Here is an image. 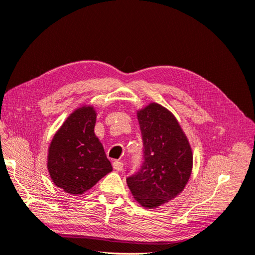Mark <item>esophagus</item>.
<instances>
[{"label":"esophagus","mask_w":255,"mask_h":255,"mask_svg":"<svg viewBox=\"0 0 255 255\" xmlns=\"http://www.w3.org/2000/svg\"><path fill=\"white\" fill-rule=\"evenodd\" d=\"M113 167L116 171H122L123 169V163L122 161H119V160H116L113 163Z\"/></svg>","instance_id":"esophagus-1"}]
</instances>
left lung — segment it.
<instances>
[{"label":"left lung","instance_id":"8db88e82","mask_svg":"<svg viewBox=\"0 0 255 255\" xmlns=\"http://www.w3.org/2000/svg\"><path fill=\"white\" fill-rule=\"evenodd\" d=\"M143 141V164L127 179L136 201L156 208L184 190L192 170V150L174 115L155 102L137 111Z\"/></svg>","mask_w":255,"mask_h":255}]
</instances>
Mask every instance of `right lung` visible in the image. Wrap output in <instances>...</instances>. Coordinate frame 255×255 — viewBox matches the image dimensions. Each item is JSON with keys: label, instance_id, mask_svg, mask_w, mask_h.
Returning <instances> with one entry per match:
<instances>
[{"label": "right lung", "instance_id": "obj_1", "mask_svg": "<svg viewBox=\"0 0 255 255\" xmlns=\"http://www.w3.org/2000/svg\"><path fill=\"white\" fill-rule=\"evenodd\" d=\"M97 112L83 105L68 116L48 149L47 167L52 182L67 194H84L113 171L95 134Z\"/></svg>", "mask_w": 255, "mask_h": 255}]
</instances>
